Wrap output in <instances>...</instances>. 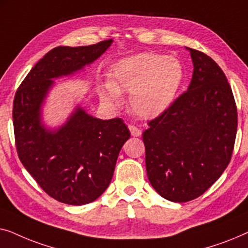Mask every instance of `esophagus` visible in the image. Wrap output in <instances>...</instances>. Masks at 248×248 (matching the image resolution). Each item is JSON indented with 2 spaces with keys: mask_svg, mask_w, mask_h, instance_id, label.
Masks as SVG:
<instances>
[{
  "mask_svg": "<svg viewBox=\"0 0 248 248\" xmlns=\"http://www.w3.org/2000/svg\"><path fill=\"white\" fill-rule=\"evenodd\" d=\"M128 130H130L132 137H139L141 135V130L134 125H128Z\"/></svg>",
  "mask_w": 248,
  "mask_h": 248,
  "instance_id": "34e87169",
  "label": "esophagus"
}]
</instances>
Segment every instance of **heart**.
I'll list each match as a JSON object with an SVG mask.
<instances>
[{
    "label": "heart",
    "mask_w": 248,
    "mask_h": 248,
    "mask_svg": "<svg viewBox=\"0 0 248 248\" xmlns=\"http://www.w3.org/2000/svg\"><path fill=\"white\" fill-rule=\"evenodd\" d=\"M111 81L103 87V98L110 105L122 103L121 90L127 91L130 107L142 118H155L174 103L183 81L184 66L177 57L158 53L125 56L111 65Z\"/></svg>",
    "instance_id": "b5f03b06"
}]
</instances>
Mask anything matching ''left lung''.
Returning <instances> with one entry per match:
<instances>
[{
  "label": "left lung",
  "instance_id": "obj_1",
  "mask_svg": "<svg viewBox=\"0 0 248 248\" xmlns=\"http://www.w3.org/2000/svg\"><path fill=\"white\" fill-rule=\"evenodd\" d=\"M186 49L194 66L187 91L142 134L149 182L162 198L179 203L199 198L221 176L237 132L225 73L204 53Z\"/></svg>",
  "mask_w": 248,
  "mask_h": 248
}]
</instances>
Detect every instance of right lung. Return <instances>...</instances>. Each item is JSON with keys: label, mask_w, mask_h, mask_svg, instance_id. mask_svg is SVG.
<instances>
[{"label": "right lung", "mask_w": 248, "mask_h": 248, "mask_svg": "<svg viewBox=\"0 0 248 248\" xmlns=\"http://www.w3.org/2000/svg\"><path fill=\"white\" fill-rule=\"evenodd\" d=\"M111 44L108 39L52 49L28 73L13 101L20 161L47 194L65 204H87L106 191L131 134L123 120L93 117L80 104L63 124L50 127L44 122L43 107L56 86L54 80L83 72Z\"/></svg>", "instance_id": "add662e5"}]
</instances>
